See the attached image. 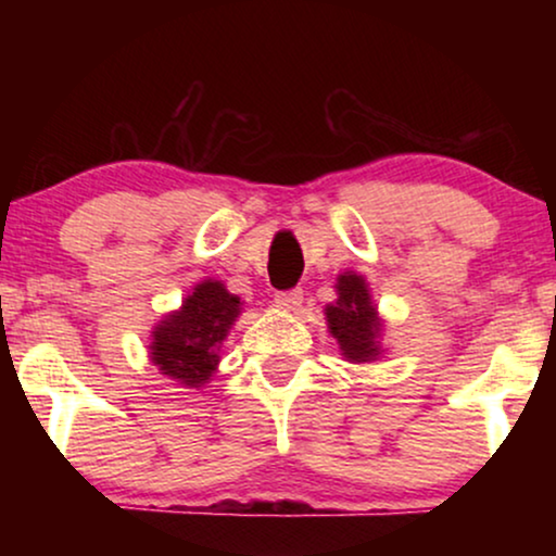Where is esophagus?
Returning a JSON list of instances; mask_svg holds the SVG:
<instances>
[{"mask_svg": "<svg viewBox=\"0 0 556 556\" xmlns=\"http://www.w3.org/2000/svg\"><path fill=\"white\" fill-rule=\"evenodd\" d=\"M303 303V291L301 288H293V291H280L276 293V306L283 311H295Z\"/></svg>", "mask_w": 556, "mask_h": 556, "instance_id": "obj_1", "label": "esophagus"}]
</instances>
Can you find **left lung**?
<instances>
[{
    "mask_svg": "<svg viewBox=\"0 0 556 556\" xmlns=\"http://www.w3.org/2000/svg\"><path fill=\"white\" fill-rule=\"evenodd\" d=\"M337 293L339 299L324 308L331 337L339 341L346 362H375L382 354V346H379L382 321L377 316V306L371 303L367 280L356 276L354 270H346L337 278Z\"/></svg>",
    "mask_w": 556,
    "mask_h": 556,
    "instance_id": "obj_1",
    "label": "left lung"
}]
</instances>
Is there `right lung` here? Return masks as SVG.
I'll return each mask as SVG.
<instances>
[{"label": "right lung", "mask_w": 556, "mask_h": 556, "mask_svg": "<svg viewBox=\"0 0 556 556\" xmlns=\"http://www.w3.org/2000/svg\"><path fill=\"white\" fill-rule=\"evenodd\" d=\"M240 316V299L223 280H202L181 301L179 311L166 314L151 331L149 354L159 371L179 384L202 387L219 364V344Z\"/></svg>", "instance_id": "obj_1"}]
</instances>
